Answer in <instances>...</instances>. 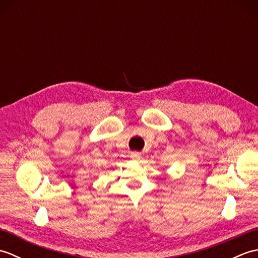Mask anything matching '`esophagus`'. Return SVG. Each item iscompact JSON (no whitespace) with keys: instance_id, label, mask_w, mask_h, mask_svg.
<instances>
[{"instance_id":"obj_1","label":"esophagus","mask_w":258,"mask_h":258,"mask_svg":"<svg viewBox=\"0 0 258 258\" xmlns=\"http://www.w3.org/2000/svg\"><path fill=\"white\" fill-rule=\"evenodd\" d=\"M131 157H132L134 161H139L140 158H141V153H139V152H133L132 154H131Z\"/></svg>"}]
</instances>
